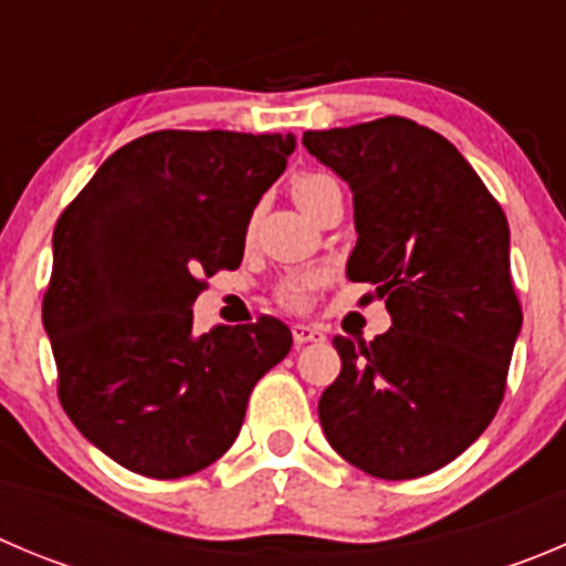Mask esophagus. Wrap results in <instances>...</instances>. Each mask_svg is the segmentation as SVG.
Listing matches in <instances>:
<instances>
[{
    "mask_svg": "<svg viewBox=\"0 0 566 566\" xmlns=\"http://www.w3.org/2000/svg\"><path fill=\"white\" fill-rule=\"evenodd\" d=\"M293 340L298 343V346H304V343H321V340H326V332H324V326L295 324L293 326Z\"/></svg>",
    "mask_w": 566,
    "mask_h": 566,
    "instance_id": "obj_1",
    "label": "esophagus"
}]
</instances>
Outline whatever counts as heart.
<instances>
[{
	"mask_svg": "<svg viewBox=\"0 0 566 566\" xmlns=\"http://www.w3.org/2000/svg\"><path fill=\"white\" fill-rule=\"evenodd\" d=\"M329 184H332L329 176H321V172H304V176H298L293 181L295 203L304 209V206H307L310 200L321 192V189L329 187ZM310 287H313V276H293L284 282L282 298L287 301V304H295V307H298V304H304V301H307Z\"/></svg>",
	"mask_w": 566,
	"mask_h": 566,
	"instance_id": "1",
	"label": "heart"
}]
</instances>
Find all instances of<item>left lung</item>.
Wrapping results in <instances>:
<instances>
[{"mask_svg": "<svg viewBox=\"0 0 566 566\" xmlns=\"http://www.w3.org/2000/svg\"><path fill=\"white\" fill-rule=\"evenodd\" d=\"M304 147L355 195L352 282L390 329L335 335L340 374L318 402L326 441L382 480L455 461L491 424L522 332L509 220L452 142L405 116L307 130Z\"/></svg>", "mask_w": 566, "mask_h": 566, "instance_id": "left-lung-1", "label": "left lung"}]
</instances>
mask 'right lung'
Returning a JSON list of instances; mask_svg holds the SVG:
<instances>
[{
	"mask_svg": "<svg viewBox=\"0 0 566 566\" xmlns=\"http://www.w3.org/2000/svg\"><path fill=\"white\" fill-rule=\"evenodd\" d=\"M295 136L156 130L111 153L61 214L44 293L57 396L86 441L158 480L218 461L259 377L287 357L276 318L195 335L203 276L240 268Z\"/></svg>",
	"mask_w": 566,
	"mask_h": 566,
	"instance_id": "1",
	"label": "right lung"
}]
</instances>
